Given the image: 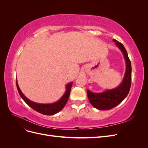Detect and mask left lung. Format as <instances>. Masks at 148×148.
<instances>
[{
	"label": "left lung",
	"instance_id": "1",
	"mask_svg": "<svg viewBox=\"0 0 148 148\" xmlns=\"http://www.w3.org/2000/svg\"><path fill=\"white\" fill-rule=\"evenodd\" d=\"M115 45L122 52L126 64V70L122 82L117 87L107 89L101 92H93L88 89V100L91 104L98 110H109L123 101L128 95L132 83V65L126 49L122 43L113 39Z\"/></svg>",
	"mask_w": 148,
	"mask_h": 148
}]
</instances>
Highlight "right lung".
<instances>
[{
  "label": "right lung",
  "instance_id": "add662e5",
  "mask_svg": "<svg viewBox=\"0 0 148 148\" xmlns=\"http://www.w3.org/2000/svg\"><path fill=\"white\" fill-rule=\"evenodd\" d=\"M16 83L18 91L20 96L30 107H31L34 110L37 111L39 113L47 115H52L58 113L61 110H62V109L64 108V106L66 104L67 101H68L70 96L71 88V86H72L73 82L68 83L66 85V90L63 96L61 97L59 101H57L56 102L50 103V104H41V103L34 102L29 100L23 95V92L20 90L17 80L16 81Z\"/></svg>",
  "mask_w": 148,
  "mask_h": 148
}]
</instances>
